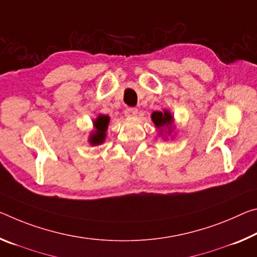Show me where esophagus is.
Listing matches in <instances>:
<instances>
[{"label":"esophagus","mask_w":257,"mask_h":257,"mask_svg":"<svg viewBox=\"0 0 257 257\" xmlns=\"http://www.w3.org/2000/svg\"><path fill=\"white\" fill-rule=\"evenodd\" d=\"M137 113H138V109L136 107H127V108L124 109L125 116H129V117L136 116Z\"/></svg>","instance_id":"34e87169"}]
</instances>
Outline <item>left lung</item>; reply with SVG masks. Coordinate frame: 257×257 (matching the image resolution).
<instances>
[{"instance_id": "1", "label": "left lung", "mask_w": 257, "mask_h": 257, "mask_svg": "<svg viewBox=\"0 0 257 257\" xmlns=\"http://www.w3.org/2000/svg\"><path fill=\"white\" fill-rule=\"evenodd\" d=\"M151 117H152V121H153V123L156 124V127L158 129H160V134H164L165 128L168 129L169 134H170V132H172V124L174 122V116L172 115V113H170L169 111H167V109H165V111H162V112L156 111L152 113Z\"/></svg>"}]
</instances>
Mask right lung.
<instances>
[{
  "instance_id": "1",
  "label": "right lung",
  "mask_w": 257,
  "mask_h": 257,
  "mask_svg": "<svg viewBox=\"0 0 257 257\" xmlns=\"http://www.w3.org/2000/svg\"><path fill=\"white\" fill-rule=\"evenodd\" d=\"M109 116L107 115H98L96 120H93V127L95 130L89 136V143L91 145H99L105 141L106 137V130L108 127Z\"/></svg>"
}]
</instances>
